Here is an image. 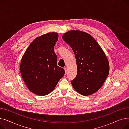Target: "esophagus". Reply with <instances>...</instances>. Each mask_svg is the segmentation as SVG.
<instances>
[{"mask_svg": "<svg viewBox=\"0 0 129 129\" xmlns=\"http://www.w3.org/2000/svg\"><path fill=\"white\" fill-rule=\"evenodd\" d=\"M64 70H65V75H66L67 73V69L66 68L64 69Z\"/></svg>", "mask_w": 129, "mask_h": 129, "instance_id": "34e87169", "label": "esophagus"}]
</instances>
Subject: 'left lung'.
Masks as SVG:
<instances>
[{
	"label": "left lung",
	"instance_id": "obj_1",
	"mask_svg": "<svg viewBox=\"0 0 129 129\" xmlns=\"http://www.w3.org/2000/svg\"><path fill=\"white\" fill-rule=\"evenodd\" d=\"M75 54L77 74L71 83L77 92L89 96L97 92L109 75V64L106 54L89 34L71 30L62 36Z\"/></svg>",
	"mask_w": 129,
	"mask_h": 129
}]
</instances>
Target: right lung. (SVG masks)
<instances>
[{
	"instance_id": "1",
	"label": "right lung",
	"mask_w": 129,
	"mask_h": 129,
	"mask_svg": "<svg viewBox=\"0 0 129 129\" xmlns=\"http://www.w3.org/2000/svg\"><path fill=\"white\" fill-rule=\"evenodd\" d=\"M58 35L49 32L37 37L29 45L22 57L20 73L29 90L39 96L49 94L65 74L57 66L54 50Z\"/></svg>"
}]
</instances>
